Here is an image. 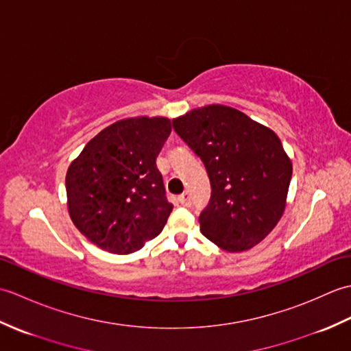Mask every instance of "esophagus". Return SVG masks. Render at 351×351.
<instances>
[{"instance_id":"1","label":"esophagus","mask_w":351,"mask_h":351,"mask_svg":"<svg viewBox=\"0 0 351 351\" xmlns=\"http://www.w3.org/2000/svg\"><path fill=\"white\" fill-rule=\"evenodd\" d=\"M178 200H180V204L182 206H190L191 205V195L189 191H185V193H182L180 197H178Z\"/></svg>"}]
</instances>
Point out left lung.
I'll list each match as a JSON object with an SVG mask.
<instances>
[{
	"mask_svg": "<svg viewBox=\"0 0 351 351\" xmlns=\"http://www.w3.org/2000/svg\"><path fill=\"white\" fill-rule=\"evenodd\" d=\"M173 128L210 176L211 199L200 213V232L230 253L263 241L285 211L293 175L274 131L219 104L173 119Z\"/></svg>",
	"mask_w": 351,
	"mask_h": 351,
	"instance_id": "left-lung-1",
	"label": "left lung"
}]
</instances>
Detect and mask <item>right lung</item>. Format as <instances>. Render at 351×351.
Masks as SVG:
<instances>
[{
    "label": "right lung",
    "mask_w": 351,
    "mask_h": 351,
    "mask_svg": "<svg viewBox=\"0 0 351 351\" xmlns=\"http://www.w3.org/2000/svg\"><path fill=\"white\" fill-rule=\"evenodd\" d=\"M167 117H128L95 136L66 173L68 210L88 241L126 255L158 235L173 210L156 169Z\"/></svg>",
    "instance_id": "add662e5"
}]
</instances>
